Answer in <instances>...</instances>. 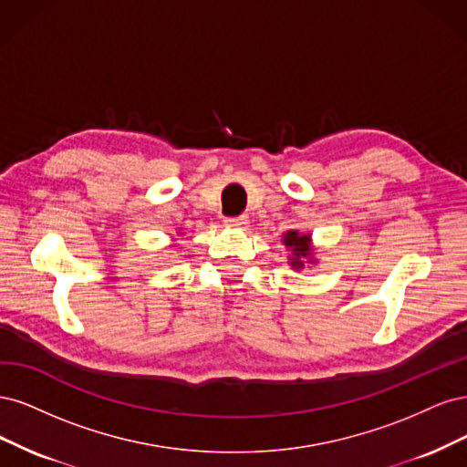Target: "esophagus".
Returning a JSON list of instances; mask_svg holds the SVG:
<instances>
[{
	"mask_svg": "<svg viewBox=\"0 0 467 467\" xmlns=\"http://www.w3.org/2000/svg\"><path fill=\"white\" fill-rule=\"evenodd\" d=\"M224 224H227V227H233V229H244L248 224V217L246 215L229 217V219H224Z\"/></svg>",
	"mask_w": 467,
	"mask_h": 467,
	"instance_id": "esophagus-1",
	"label": "esophagus"
}]
</instances>
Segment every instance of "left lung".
<instances>
[{"mask_svg": "<svg viewBox=\"0 0 467 467\" xmlns=\"http://www.w3.org/2000/svg\"><path fill=\"white\" fill-rule=\"evenodd\" d=\"M283 244L287 246L293 255H291V267L293 269H303L305 262L312 264V238L310 234H300L298 231H287V234H283Z\"/></svg>", "mask_w": 467, "mask_h": 467, "instance_id": "left-lung-1", "label": "left lung"}]
</instances>
